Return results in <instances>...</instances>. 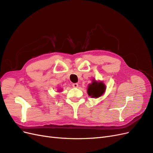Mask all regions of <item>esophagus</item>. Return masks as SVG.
Returning <instances> with one entry per match:
<instances>
[{"label": "esophagus", "instance_id": "esophagus-1", "mask_svg": "<svg viewBox=\"0 0 153 153\" xmlns=\"http://www.w3.org/2000/svg\"><path fill=\"white\" fill-rule=\"evenodd\" d=\"M72 85L74 88H77L78 87V84H77V83H74V84H72Z\"/></svg>", "mask_w": 153, "mask_h": 153}]
</instances>
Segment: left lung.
I'll return each instance as SVG.
<instances>
[{
  "label": "left lung",
  "instance_id": "8db88e82",
  "mask_svg": "<svg viewBox=\"0 0 153 153\" xmlns=\"http://www.w3.org/2000/svg\"><path fill=\"white\" fill-rule=\"evenodd\" d=\"M106 85L101 81H97L94 78L92 79L91 84L87 86V94L91 98H98L103 96L106 91Z\"/></svg>",
  "mask_w": 153,
  "mask_h": 153
}]
</instances>
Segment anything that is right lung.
<instances>
[{
    "label": "right lung",
    "mask_w": 153,
    "mask_h": 153,
    "mask_svg": "<svg viewBox=\"0 0 153 153\" xmlns=\"http://www.w3.org/2000/svg\"><path fill=\"white\" fill-rule=\"evenodd\" d=\"M61 90H62V89H59V90H58V92H61Z\"/></svg>",
    "instance_id": "add662e5"
}]
</instances>
